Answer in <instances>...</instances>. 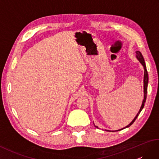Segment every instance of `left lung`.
Segmentation results:
<instances>
[{"mask_svg":"<svg viewBox=\"0 0 159 159\" xmlns=\"http://www.w3.org/2000/svg\"><path fill=\"white\" fill-rule=\"evenodd\" d=\"M136 54H137V59L139 61V62L142 64V66H143V68H144V76H143V92H144V99L143 100V102H142V104H141V107L140 108V109L139 111V112H138V113L137 114V116H135V117L134 118L133 120L131 121V122L128 125V126H126V127H124L123 128H121V129L120 130H115V131H119V130H123L124 129V128H128L132 124H133L134 123V121L136 120L137 117H138V116H139V113H141V110L143 109V108L144 107V104L145 102H146V97H147V89H148V71H147V69H146V63H145V61H144V59L143 57L142 56V54L141 53V52L139 51H137L136 52ZM95 127L96 128H98V126H95ZM107 131H111V130H107Z\"/></svg>","mask_w":159,"mask_h":159,"instance_id":"obj_1","label":"left lung"}]
</instances>
